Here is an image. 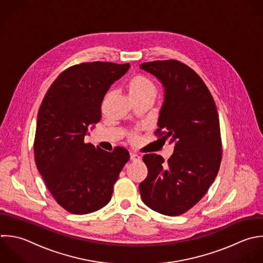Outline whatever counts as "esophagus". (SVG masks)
<instances>
[{
    "mask_svg": "<svg viewBox=\"0 0 263 263\" xmlns=\"http://www.w3.org/2000/svg\"><path fill=\"white\" fill-rule=\"evenodd\" d=\"M130 160L133 162H138L140 161V157L135 153H130Z\"/></svg>",
    "mask_w": 263,
    "mask_h": 263,
    "instance_id": "34e87169",
    "label": "esophagus"
}]
</instances>
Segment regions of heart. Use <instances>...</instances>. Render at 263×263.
Here are the masks:
<instances>
[{"label":"heart","instance_id":"obj_1","mask_svg":"<svg viewBox=\"0 0 263 263\" xmlns=\"http://www.w3.org/2000/svg\"><path fill=\"white\" fill-rule=\"evenodd\" d=\"M126 90L131 101L143 99L154 100L158 93L156 84L147 77L142 74L132 77L126 85Z\"/></svg>","mask_w":263,"mask_h":263}]
</instances>
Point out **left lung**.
Here are the masks:
<instances>
[{
  "label": "left lung",
  "instance_id": "8db88e82",
  "mask_svg": "<svg viewBox=\"0 0 263 263\" xmlns=\"http://www.w3.org/2000/svg\"><path fill=\"white\" fill-rule=\"evenodd\" d=\"M140 69L162 84L164 99L156 133L174 143L165 164L156 154L143 156L148 173L139 184L143 203L168 216L194 207L217 176L221 138L217 108L199 74L177 60L144 62Z\"/></svg>",
  "mask_w": 263,
  "mask_h": 263
}]
</instances>
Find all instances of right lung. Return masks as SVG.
<instances>
[{"mask_svg":"<svg viewBox=\"0 0 263 263\" xmlns=\"http://www.w3.org/2000/svg\"><path fill=\"white\" fill-rule=\"evenodd\" d=\"M130 64L91 62L64 70L40 106L34 160L56 202L72 214L95 212L111 199L114 184L129 161L124 147L105 152L85 142L100 119L103 98Z\"/></svg>","mask_w":263,"mask_h":263,"instance_id":"obj_1","label":"right lung"}]
</instances>
